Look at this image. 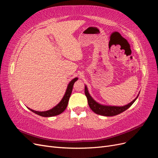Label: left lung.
Instances as JSON below:
<instances>
[{"instance_id":"obj_1","label":"left lung","mask_w":158,"mask_h":158,"mask_svg":"<svg viewBox=\"0 0 158 158\" xmlns=\"http://www.w3.org/2000/svg\"><path fill=\"white\" fill-rule=\"evenodd\" d=\"M85 95L87 98L88 105L90 107V109L92 110V111L98 114H100V115L103 116H106V117H111L117 115V114H120L123 113V111H126L127 109L130 107L134 103L136 99L138 98V94L137 97L132 101L131 103L126 105V106H106V105H102L98 103L96 101L92 98L90 94H89L88 89L87 88V85H85ZM140 94V93H139Z\"/></svg>"}]
</instances>
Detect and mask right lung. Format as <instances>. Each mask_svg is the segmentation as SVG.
<instances>
[{"label": "right lung", "mask_w": 158, "mask_h": 158, "mask_svg": "<svg viewBox=\"0 0 158 158\" xmlns=\"http://www.w3.org/2000/svg\"><path fill=\"white\" fill-rule=\"evenodd\" d=\"M78 79V78H74V79H73L70 81L68 85L67 88H66V92L64 95L63 99H62L61 101L53 108H52V109L48 110V111H34V110H33L31 109H30L28 107L27 108L29 109L32 112L38 114V115L41 116V117H53V116H56V115H58V114H60V113H62L64 111L66 107H67L69 100L72 91H73L74 84L76 81H77Z\"/></svg>", "instance_id": "add662e5"}]
</instances>
